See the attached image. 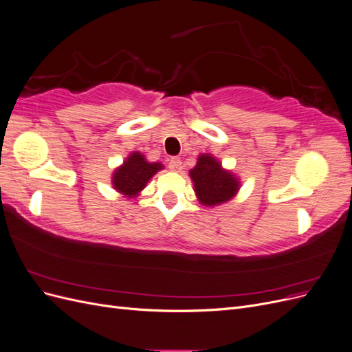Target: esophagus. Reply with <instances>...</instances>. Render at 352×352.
<instances>
[{
  "mask_svg": "<svg viewBox=\"0 0 352 352\" xmlns=\"http://www.w3.org/2000/svg\"><path fill=\"white\" fill-rule=\"evenodd\" d=\"M168 167L170 170H173V172H180V170H182V160L179 157H172L168 162Z\"/></svg>",
  "mask_w": 352,
  "mask_h": 352,
  "instance_id": "obj_1",
  "label": "esophagus"
}]
</instances>
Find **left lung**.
Masks as SVG:
<instances>
[{"instance_id": "8db88e82", "label": "left lung", "mask_w": 352, "mask_h": 352, "mask_svg": "<svg viewBox=\"0 0 352 352\" xmlns=\"http://www.w3.org/2000/svg\"><path fill=\"white\" fill-rule=\"evenodd\" d=\"M194 190L202 206L214 207L236 195L239 179L225 170L211 154H201L194 168L189 172Z\"/></svg>"}]
</instances>
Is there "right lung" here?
I'll return each mask as SVG.
<instances>
[{
    "label": "right lung",
    "mask_w": 352,
    "mask_h": 352,
    "mask_svg": "<svg viewBox=\"0 0 352 352\" xmlns=\"http://www.w3.org/2000/svg\"><path fill=\"white\" fill-rule=\"evenodd\" d=\"M162 168V163L146 162L144 154L140 151H133L124 160L120 167L114 170L111 184L117 192L132 198L140 194L146 186L148 180Z\"/></svg>",
    "instance_id": "obj_1"
}]
</instances>
